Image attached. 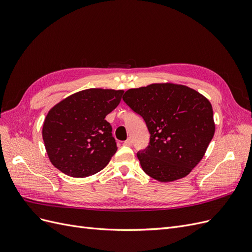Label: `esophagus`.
Returning <instances> with one entry per match:
<instances>
[{
  "instance_id": "esophagus-1",
  "label": "esophagus",
  "mask_w": 252,
  "mask_h": 252,
  "mask_svg": "<svg viewBox=\"0 0 252 252\" xmlns=\"http://www.w3.org/2000/svg\"><path fill=\"white\" fill-rule=\"evenodd\" d=\"M124 145H126V146H131L132 145V140L129 138V139H127L125 142H124Z\"/></svg>"
}]
</instances>
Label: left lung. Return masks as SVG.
I'll return each mask as SVG.
<instances>
[{"label": "left lung", "mask_w": 252, "mask_h": 252, "mask_svg": "<svg viewBox=\"0 0 252 252\" xmlns=\"http://www.w3.org/2000/svg\"><path fill=\"white\" fill-rule=\"evenodd\" d=\"M123 100L144 119L150 133L148 147L136 155L144 172L164 183L188 175L215 134L207 98L185 85L156 83L128 89Z\"/></svg>", "instance_id": "obj_1"}]
</instances>
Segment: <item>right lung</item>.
Listing matches in <instances>:
<instances>
[{
    "mask_svg": "<svg viewBox=\"0 0 252 252\" xmlns=\"http://www.w3.org/2000/svg\"><path fill=\"white\" fill-rule=\"evenodd\" d=\"M124 90L79 91L48 111L42 135L51 164L73 178H86L107 165L118 149L106 116L120 104Z\"/></svg>",
    "mask_w": 252,
    "mask_h": 252,
    "instance_id": "1",
    "label": "right lung"
}]
</instances>
